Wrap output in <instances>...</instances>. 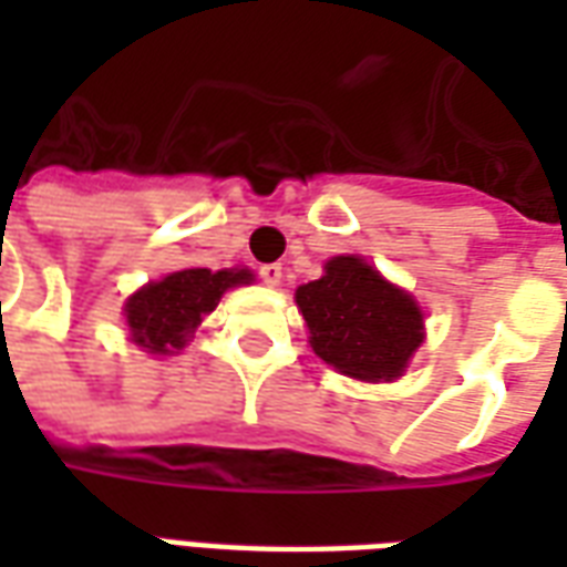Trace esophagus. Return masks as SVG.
I'll return each mask as SVG.
<instances>
[{
  "label": "esophagus",
  "instance_id": "1",
  "mask_svg": "<svg viewBox=\"0 0 567 567\" xmlns=\"http://www.w3.org/2000/svg\"><path fill=\"white\" fill-rule=\"evenodd\" d=\"M260 279H264V285L276 288V285L282 282V264H264L260 267Z\"/></svg>",
  "mask_w": 567,
  "mask_h": 567
}]
</instances>
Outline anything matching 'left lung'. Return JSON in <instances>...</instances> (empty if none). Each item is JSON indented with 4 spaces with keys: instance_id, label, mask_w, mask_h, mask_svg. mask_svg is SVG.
<instances>
[{
    "instance_id": "left-lung-1",
    "label": "left lung",
    "mask_w": 567,
    "mask_h": 567,
    "mask_svg": "<svg viewBox=\"0 0 567 567\" xmlns=\"http://www.w3.org/2000/svg\"><path fill=\"white\" fill-rule=\"evenodd\" d=\"M295 300L307 321L312 352L352 380L392 382L404 377L425 340V321L413 295L385 282L358 255L328 260L324 276L300 285Z\"/></svg>"
}]
</instances>
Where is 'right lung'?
<instances>
[{
	"label": "right lung",
	"mask_w": 567,
	"mask_h": 567,
	"mask_svg": "<svg viewBox=\"0 0 567 567\" xmlns=\"http://www.w3.org/2000/svg\"><path fill=\"white\" fill-rule=\"evenodd\" d=\"M251 279V270L212 272L206 267H190L163 276L161 282H148L124 307L130 340L151 355H175L185 349L203 316L218 307L224 291Z\"/></svg>",
	"instance_id": "right-lung-1"
}]
</instances>
